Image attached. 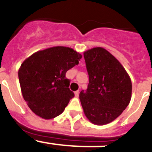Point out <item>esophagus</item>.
Instances as JSON below:
<instances>
[{"mask_svg": "<svg viewBox=\"0 0 152 152\" xmlns=\"http://www.w3.org/2000/svg\"><path fill=\"white\" fill-rule=\"evenodd\" d=\"M75 96H79V91H75Z\"/></svg>", "mask_w": 152, "mask_h": 152, "instance_id": "esophagus-1", "label": "esophagus"}]
</instances>
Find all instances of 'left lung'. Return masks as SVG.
Segmentation results:
<instances>
[{
    "mask_svg": "<svg viewBox=\"0 0 152 152\" xmlns=\"http://www.w3.org/2000/svg\"><path fill=\"white\" fill-rule=\"evenodd\" d=\"M84 57L89 84L85 91H80L79 98L84 114L94 124H107L129 105L131 80L119 61L103 48L86 51Z\"/></svg>",
    "mask_w": 152,
    "mask_h": 152,
    "instance_id": "obj_1",
    "label": "left lung"
}]
</instances>
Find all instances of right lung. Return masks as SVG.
Listing matches in <instances>:
<instances>
[{"label":"right lung","instance_id":"add662e5","mask_svg":"<svg viewBox=\"0 0 152 152\" xmlns=\"http://www.w3.org/2000/svg\"><path fill=\"white\" fill-rule=\"evenodd\" d=\"M81 58L71 48L56 46L39 51L23 62L18 72L21 91L35 114L49 119L64 111L75 96L65 75Z\"/></svg>","mask_w":152,"mask_h":152}]
</instances>
